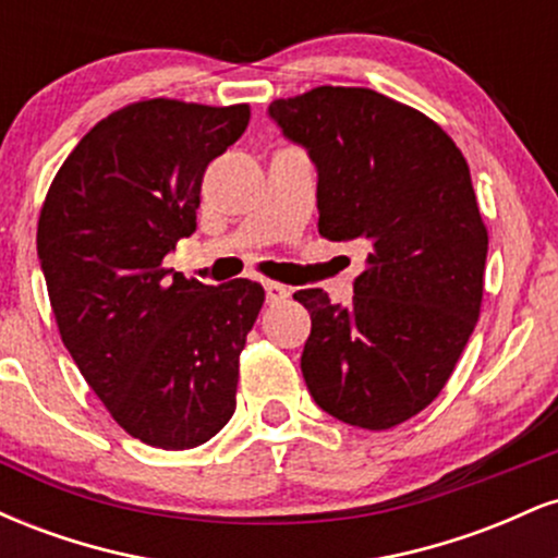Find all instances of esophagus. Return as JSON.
<instances>
[{
  "label": "esophagus",
  "instance_id": "esophagus-1",
  "mask_svg": "<svg viewBox=\"0 0 558 558\" xmlns=\"http://www.w3.org/2000/svg\"><path fill=\"white\" fill-rule=\"evenodd\" d=\"M265 291H267V301H270V304H278V301L288 299V288L283 283H275V280H267Z\"/></svg>",
  "mask_w": 558,
  "mask_h": 558
}]
</instances>
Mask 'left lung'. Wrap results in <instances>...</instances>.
Instances as JSON below:
<instances>
[{"label": "left lung", "mask_w": 558, "mask_h": 558, "mask_svg": "<svg viewBox=\"0 0 558 558\" xmlns=\"http://www.w3.org/2000/svg\"><path fill=\"white\" fill-rule=\"evenodd\" d=\"M270 114L317 165L319 235L369 252L351 306L293 293L312 315L306 388L345 425L388 430L430 407L477 325L488 228L470 165L435 120L373 88L317 86Z\"/></svg>", "instance_id": "left-lung-1"}]
</instances>
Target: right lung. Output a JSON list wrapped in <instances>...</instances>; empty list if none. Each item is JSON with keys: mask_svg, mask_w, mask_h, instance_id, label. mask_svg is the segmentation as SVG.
<instances>
[{"mask_svg": "<svg viewBox=\"0 0 558 558\" xmlns=\"http://www.w3.org/2000/svg\"><path fill=\"white\" fill-rule=\"evenodd\" d=\"M248 105L144 99L107 114L57 170L36 248L57 330L112 420L141 444H207L235 412L239 356L265 288L162 265L196 230L204 170Z\"/></svg>", "mask_w": 558, "mask_h": 558, "instance_id": "right-lung-1", "label": "right lung"}]
</instances>
